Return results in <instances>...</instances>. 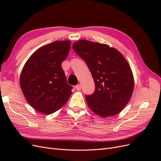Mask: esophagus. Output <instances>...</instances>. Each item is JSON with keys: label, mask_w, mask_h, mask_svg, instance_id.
<instances>
[{"label": "esophagus", "mask_w": 161, "mask_h": 161, "mask_svg": "<svg viewBox=\"0 0 161 161\" xmlns=\"http://www.w3.org/2000/svg\"><path fill=\"white\" fill-rule=\"evenodd\" d=\"M75 88H76V89L77 90V91H80V89H81V85L79 84V85H77L76 86H75Z\"/></svg>", "instance_id": "1"}]
</instances>
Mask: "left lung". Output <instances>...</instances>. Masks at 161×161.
Masks as SVG:
<instances>
[{
  "mask_svg": "<svg viewBox=\"0 0 161 161\" xmlns=\"http://www.w3.org/2000/svg\"><path fill=\"white\" fill-rule=\"evenodd\" d=\"M72 47L86 62L95 84L93 94L85 96L89 108L102 118L120 113L134 86L127 60L118 50L103 43L81 40L73 43Z\"/></svg>",
  "mask_w": 161,
  "mask_h": 161,
  "instance_id": "8db88e82",
  "label": "left lung"
}]
</instances>
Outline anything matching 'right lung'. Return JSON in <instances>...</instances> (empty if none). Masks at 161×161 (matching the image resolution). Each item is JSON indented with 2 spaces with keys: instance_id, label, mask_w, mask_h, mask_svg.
<instances>
[{
  "instance_id": "obj_1",
  "label": "right lung",
  "mask_w": 161,
  "mask_h": 161,
  "mask_svg": "<svg viewBox=\"0 0 161 161\" xmlns=\"http://www.w3.org/2000/svg\"><path fill=\"white\" fill-rule=\"evenodd\" d=\"M70 41H56L39 48L27 60L20 75V86L28 103L50 115L69 100L72 86L67 83L62 62L69 53Z\"/></svg>"
}]
</instances>
